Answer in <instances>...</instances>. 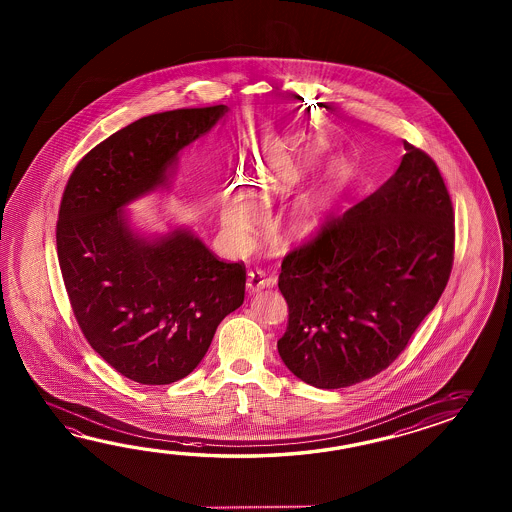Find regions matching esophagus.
Returning <instances> with one entry per match:
<instances>
[{"label":"esophagus","instance_id":"34e87169","mask_svg":"<svg viewBox=\"0 0 512 512\" xmlns=\"http://www.w3.org/2000/svg\"><path fill=\"white\" fill-rule=\"evenodd\" d=\"M269 285H271V280H267L263 272L251 271L247 274V289H249V293H258V291L269 287Z\"/></svg>","mask_w":512,"mask_h":512}]
</instances>
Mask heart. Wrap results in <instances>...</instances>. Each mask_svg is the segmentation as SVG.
<instances>
[{
    "instance_id": "heart-1",
    "label": "heart",
    "mask_w": 512,
    "mask_h": 512,
    "mask_svg": "<svg viewBox=\"0 0 512 512\" xmlns=\"http://www.w3.org/2000/svg\"><path fill=\"white\" fill-rule=\"evenodd\" d=\"M251 185H258L261 196H271L272 190L276 188V179L272 172H249ZM327 210L326 196L304 197L300 203L294 205L289 214V227L294 232H309L318 227V223L324 219ZM221 219L223 225L236 236H247L254 225H258L261 219V208L251 197L243 196L236 190H230L227 196L223 197L221 203Z\"/></svg>"
}]
</instances>
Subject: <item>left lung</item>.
Returning a JSON list of instances; mask_svg holds the SVG:
<instances>
[{
	"mask_svg": "<svg viewBox=\"0 0 512 512\" xmlns=\"http://www.w3.org/2000/svg\"><path fill=\"white\" fill-rule=\"evenodd\" d=\"M384 185L282 261L289 305L283 364L322 390L366 381L403 353L445 291L454 263V208L428 153L404 141Z\"/></svg>",
	"mask_w": 512,
	"mask_h": 512,
	"instance_id": "left-lung-1",
	"label": "left lung"
}]
</instances>
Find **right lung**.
Listing matches in <instances>:
<instances>
[{
	"label": "right lung",
	"mask_w": 512,
	"mask_h": 512,
	"mask_svg": "<svg viewBox=\"0 0 512 512\" xmlns=\"http://www.w3.org/2000/svg\"><path fill=\"white\" fill-rule=\"evenodd\" d=\"M229 109H174L135 120L97 144L67 181L56 251L89 346L139 384L196 370L219 322L245 298L243 263L219 260L190 230L144 238L124 208L168 183L177 155Z\"/></svg>",
	"instance_id": "1"
}]
</instances>
